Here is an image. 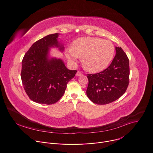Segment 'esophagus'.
<instances>
[{
  "instance_id": "obj_1",
  "label": "esophagus",
  "mask_w": 153,
  "mask_h": 153,
  "mask_svg": "<svg viewBox=\"0 0 153 153\" xmlns=\"http://www.w3.org/2000/svg\"><path fill=\"white\" fill-rule=\"evenodd\" d=\"M83 75V74L81 72V71H78L77 72H76V76H81V75Z\"/></svg>"
}]
</instances>
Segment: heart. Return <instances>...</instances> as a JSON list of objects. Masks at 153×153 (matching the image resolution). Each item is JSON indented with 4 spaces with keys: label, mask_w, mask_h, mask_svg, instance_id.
I'll list each match as a JSON object with an SVG mask.
<instances>
[{
    "label": "heart",
    "mask_w": 153,
    "mask_h": 153,
    "mask_svg": "<svg viewBox=\"0 0 153 153\" xmlns=\"http://www.w3.org/2000/svg\"><path fill=\"white\" fill-rule=\"evenodd\" d=\"M114 53V48L111 42L98 38L84 37L73 42L67 57L73 62L76 58H82V65L86 70L97 72L108 65Z\"/></svg>",
    "instance_id": "1"
}]
</instances>
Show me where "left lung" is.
<instances>
[{
	"instance_id": "obj_1",
	"label": "left lung",
	"mask_w": 153,
	"mask_h": 153,
	"mask_svg": "<svg viewBox=\"0 0 153 153\" xmlns=\"http://www.w3.org/2000/svg\"><path fill=\"white\" fill-rule=\"evenodd\" d=\"M129 75V59L121 48L116 47V54L108 67L100 73L87 74L88 97L99 105L116 101L126 91Z\"/></svg>"
}]
</instances>
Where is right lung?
I'll list each match as a JSON object with an SVG mask.
<instances>
[{
	"mask_svg": "<svg viewBox=\"0 0 153 153\" xmlns=\"http://www.w3.org/2000/svg\"><path fill=\"white\" fill-rule=\"evenodd\" d=\"M58 34H51L35 42L22 60L21 78L25 91L33 101L53 104L64 95L69 81L77 70L67 68L60 59H48L49 48L64 49L57 41Z\"/></svg>",
	"mask_w": 153,
	"mask_h": 153,
	"instance_id": "right-lung-1",
	"label": "right lung"
}]
</instances>
